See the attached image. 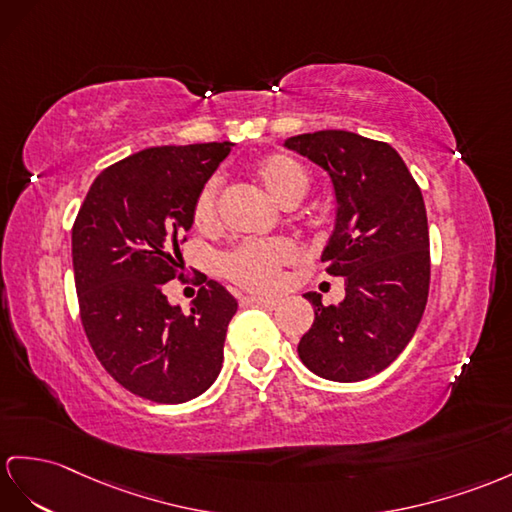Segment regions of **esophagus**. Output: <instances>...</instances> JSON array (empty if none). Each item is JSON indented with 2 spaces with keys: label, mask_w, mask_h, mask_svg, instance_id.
<instances>
[{
  "label": "esophagus",
  "mask_w": 512,
  "mask_h": 512,
  "mask_svg": "<svg viewBox=\"0 0 512 512\" xmlns=\"http://www.w3.org/2000/svg\"><path fill=\"white\" fill-rule=\"evenodd\" d=\"M243 302H249L254 306H263L267 310H273L278 306V299H271V297H260V295H249V297H243Z\"/></svg>",
  "instance_id": "34e87169"
}]
</instances>
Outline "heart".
Masks as SVG:
<instances>
[{"label": "heart", "instance_id": "1", "mask_svg": "<svg viewBox=\"0 0 512 512\" xmlns=\"http://www.w3.org/2000/svg\"><path fill=\"white\" fill-rule=\"evenodd\" d=\"M254 176L265 186L267 193L284 208H293L308 193L310 176L302 162L289 154H267L254 165ZM217 199L219 182L213 178L204 182L193 202V223L197 230L210 232L217 228ZM297 258V249L286 239L249 241L234 247L223 256V273L236 284L252 291H273L280 284L282 267Z\"/></svg>", "mask_w": 512, "mask_h": 512}]
</instances>
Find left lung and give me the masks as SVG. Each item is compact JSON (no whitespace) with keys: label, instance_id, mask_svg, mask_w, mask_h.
<instances>
[{"label":"left lung","instance_id":"1","mask_svg":"<svg viewBox=\"0 0 512 512\" xmlns=\"http://www.w3.org/2000/svg\"><path fill=\"white\" fill-rule=\"evenodd\" d=\"M284 147L328 171L336 223L321 260L330 276L345 278L341 304L304 295L315 321L297 354L326 380H367L404 352L426 310L430 236L421 189L389 143L354 132L297 134Z\"/></svg>","mask_w":512,"mask_h":512}]
</instances>
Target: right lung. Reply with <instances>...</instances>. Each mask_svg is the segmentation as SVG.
Listing matches in <instances>:
<instances>
[{
    "mask_svg": "<svg viewBox=\"0 0 512 512\" xmlns=\"http://www.w3.org/2000/svg\"><path fill=\"white\" fill-rule=\"evenodd\" d=\"M232 143L149 147L106 167L71 230L80 319L93 352L123 389L182 404L213 384L236 299L215 280L184 315L165 284L178 276L193 202Z\"/></svg>",
    "mask_w": 512,
    "mask_h": 512,
    "instance_id": "1",
    "label": "right lung"
}]
</instances>
